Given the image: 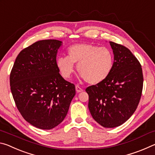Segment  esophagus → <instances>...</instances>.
<instances>
[{"instance_id": "34e87169", "label": "esophagus", "mask_w": 155, "mask_h": 155, "mask_svg": "<svg viewBox=\"0 0 155 155\" xmlns=\"http://www.w3.org/2000/svg\"><path fill=\"white\" fill-rule=\"evenodd\" d=\"M83 89L81 88V87H79L78 85H76V91H77V92L79 93V92H81V91H83Z\"/></svg>"}]
</instances>
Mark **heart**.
I'll return each instance as SVG.
<instances>
[{
    "label": "heart",
    "mask_w": 155,
    "mask_h": 155,
    "mask_svg": "<svg viewBox=\"0 0 155 155\" xmlns=\"http://www.w3.org/2000/svg\"><path fill=\"white\" fill-rule=\"evenodd\" d=\"M67 57L57 59V66L64 78L68 79L77 65V71L86 82L95 85L103 82L111 72L114 56L106 47H98L91 44H77L67 51Z\"/></svg>",
    "instance_id": "b5f03b06"
}]
</instances>
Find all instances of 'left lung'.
I'll list each match as a JSON object with an SVG mask.
<instances>
[{
    "mask_svg": "<svg viewBox=\"0 0 155 155\" xmlns=\"http://www.w3.org/2000/svg\"><path fill=\"white\" fill-rule=\"evenodd\" d=\"M110 45L114 54L111 72L103 82L85 90L91 115L105 128L119 127L134 114L143 83L141 65L130 50L113 41Z\"/></svg>",
    "mask_w": 155,
    "mask_h": 155,
    "instance_id": "left-lung-1",
    "label": "left lung"
}]
</instances>
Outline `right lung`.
Returning <instances> with one entry per match:
<instances>
[{
    "label": "right lung",
    "instance_id": "obj_1",
    "mask_svg": "<svg viewBox=\"0 0 155 155\" xmlns=\"http://www.w3.org/2000/svg\"><path fill=\"white\" fill-rule=\"evenodd\" d=\"M61 41L40 40L21 51L10 73V87L18 111L26 121L41 129L59 125L76 94L57 66Z\"/></svg>",
    "mask_w": 155,
    "mask_h": 155
}]
</instances>
